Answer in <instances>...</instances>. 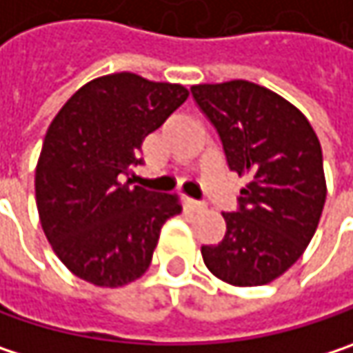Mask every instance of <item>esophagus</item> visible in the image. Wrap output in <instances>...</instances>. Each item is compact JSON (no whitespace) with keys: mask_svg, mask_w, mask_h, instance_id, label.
Listing matches in <instances>:
<instances>
[{"mask_svg":"<svg viewBox=\"0 0 353 353\" xmlns=\"http://www.w3.org/2000/svg\"><path fill=\"white\" fill-rule=\"evenodd\" d=\"M183 202H185V206L192 210V212H204L206 210L204 202H198V200H192V198H185Z\"/></svg>","mask_w":353,"mask_h":353,"instance_id":"esophagus-1","label":"esophagus"}]
</instances>
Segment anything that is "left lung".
I'll return each instance as SVG.
<instances>
[{
    "label": "left lung",
    "mask_w": 353,
    "mask_h": 353,
    "mask_svg": "<svg viewBox=\"0 0 353 353\" xmlns=\"http://www.w3.org/2000/svg\"><path fill=\"white\" fill-rule=\"evenodd\" d=\"M192 97L216 127L228 168L248 177L226 234L202 246L208 271L234 287L267 285L297 263L327 196L321 145L307 117L248 81L196 84Z\"/></svg>",
    "instance_id": "1"
}]
</instances>
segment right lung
Returning <instances> with one entry per match:
<instances>
[{
    "label": "right lung",
    "mask_w": 353,
    "mask_h": 353,
    "mask_svg": "<svg viewBox=\"0 0 353 353\" xmlns=\"http://www.w3.org/2000/svg\"><path fill=\"white\" fill-rule=\"evenodd\" d=\"M188 88L133 72L81 86L50 123L36 165V206L56 256L97 287H123L149 265L176 194L123 181L143 139L188 99Z\"/></svg>",
    "instance_id": "add662e5"
}]
</instances>
